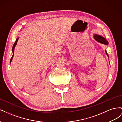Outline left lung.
Segmentation results:
<instances>
[{
  "label": "left lung",
  "mask_w": 122,
  "mask_h": 122,
  "mask_svg": "<svg viewBox=\"0 0 122 122\" xmlns=\"http://www.w3.org/2000/svg\"><path fill=\"white\" fill-rule=\"evenodd\" d=\"M94 39L97 41V42L100 43H102V44H105V45H108V42L107 40H106V39L102 37V36H99V35H96L95 34L94 36ZM106 54L107 55V56H108V55L107 54V52L106 51Z\"/></svg>",
  "instance_id": "1"
}]
</instances>
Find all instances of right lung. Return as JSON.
Instances as JSON below:
<instances>
[{
	"mask_svg": "<svg viewBox=\"0 0 122 122\" xmlns=\"http://www.w3.org/2000/svg\"><path fill=\"white\" fill-rule=\"evenodd\" d=\"M18 39H19V38H18L16 39V41H15V43H14V45H13V48H12V51H13V56H12V58H11L10 60V63L11 62V61H12V59H13V56H14V49H15V46H16V44H17V41H18Z\"/></svg>",
	"mask_w": 122,
	"mask_h": 122,
	"instance_id": "1",
	"label": "right lung"
}]
</instances>
